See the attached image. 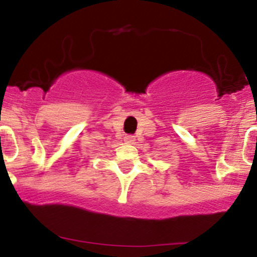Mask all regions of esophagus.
<instances>
[{
	"label": "esophagus",
	"instance_id": "obj_1",
	"mask_svg": "<svg viewBox=\"0 0 257 257\" xmlns=\"http://www.w3.org/2000/svg\"><path fill=\"white\" fill-rule=\"evenodd\" d=\"M124 142L128 144H133L136 142V137L134 136H125L124 137Z\"/></svg>",
	"mask_w": 257,
	"mask_h": 257
}]
</instances>
